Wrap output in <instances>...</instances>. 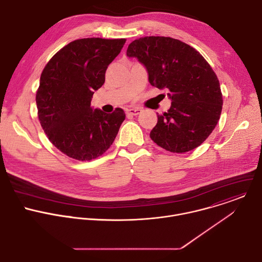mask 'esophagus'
Masks as SVG:
<instances>
[{
  "label": "esophagus",
  "mask_w": 262,
  "mask_h": 262,
  "mask_svg": "<svg viewBox=\"0 0 262 262\" xmlns=\"http://www.w3.org/2000/svg\"><path fill=\"white\" fill-rule=\"evenodd\" d=\"M126 114L130 115V116H137L139 114H141V110L138 107H134V108H129L126 111Z\"/></svg>",
  "instance_id": "obj_1"
}]
</instances>
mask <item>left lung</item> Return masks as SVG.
Segmentation results:
<instances>
[{
    "mask_svg": "<svg viewBox=\"0 0 262 262\" xmlns=\"http://www.w3.org/2000/svg\"><path fill=\"white\" fill-rule=\"evenodd\" d=\"M145 66L151 86L166 90L171 106L158 114L150 138L171 152L182 154L201 145L214 129L223 97L214 71L195 49L171 37L149 36L126 51Z\"/></svg>",
    "mask_w": 262,
    "mask_h": 262,
    "instance_id": "8db88e82",
    "label": "left lung"
}]
</instances>
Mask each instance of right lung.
Instances as JSON below:
<instances>
[{"instance_id": "right-lung-1", "label": "right lung", "mask_w": 262, "mask_h": 262, "mask_svg": "<svg viewBox=\"0 0 262 262\" xmlns=\"http://www.w3.org/2000/svg\"><path fill=\"white\" fill-rule=\"evenodd\" d=\"M125 41L74 40L61 49L41 73L36 93L38 118L49 140L69 158L91 161L104 154L125 119L120 107L106 114L91 106L94 91L103 85L107 66Z\"/></svg>"}]
</instances>
